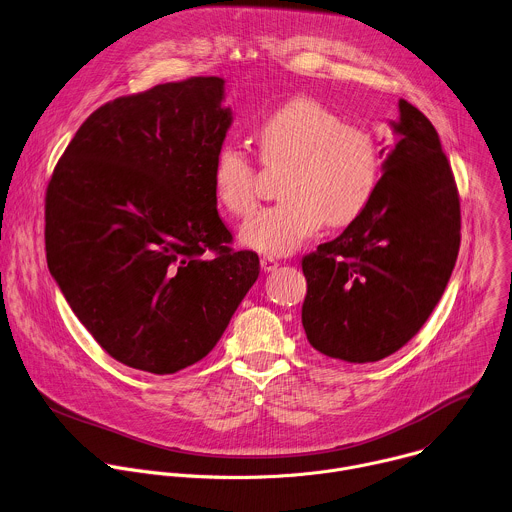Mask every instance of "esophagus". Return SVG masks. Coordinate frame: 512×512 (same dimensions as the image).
I'll list each match as a JSON object with an SVG mask.
<instances>
[{"label": "esophagus", "instance_id": "1", "mask_svg": "<svg viewBox=\"0 0 512 512\" xmlns=\"http://www.w3.org/2000/svg\"><path fill=\"white\" fill-rule=\"evenodd\" d=\"M260 266H262L264 272H272V270L278 268V260H274L272 256H262L260 258Z\"/></svg>", "mask_w": 512, "mask_h": 512}]
</instances>
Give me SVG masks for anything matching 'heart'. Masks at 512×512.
Wrapping results in <instances>:
<instances>
[{"mask_svg":"<svg viewBox=\"0 0 512 512\" xmlns=\"http://www.w3.org/2000/svg\"><path fill=\"white\" fill-rule=\"evenodd\" d=\"M252 135L262 163L268 169L284 167V199L242 226L244 246L286 256L327 222L347 226L367 208L381 173L379 149L369 131L345 125L321 102L300 96L264 115ZM212 183L230 214L244 218L256 208V165L238 145L218 149Z\"/></svg>","mask_w":512,"mask_h":512,"instance_id":"1","label":"heart"}]
</instances>
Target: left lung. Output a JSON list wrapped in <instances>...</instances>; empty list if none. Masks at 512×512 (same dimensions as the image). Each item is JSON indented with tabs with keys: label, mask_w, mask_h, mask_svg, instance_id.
<instances>
[{
	"label": "left lung",
	"mask_w": 512,
	"mask_h": 512,
	"mask_svg": "<svg viewBox=\"0 0 512 512\" xmlns=\"http://www.w3.org/2000/svg\"><path fill=\"white\" fill-rule=\"evenodd\" d=\"M373 197L345 232L302 258V327L327 357L379 361L428 321L460 250V197L440 137L399 100Z\"/></svg>",
	"instance_id": "left-lung-1"
}]
</instances>
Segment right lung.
Here are the masks:
<instances>
[{"mask_svg": "<svg viewBox=\"0 0 512 512\" xmlns=\"http://www.w3.org/2000/svg\"><path fill=\"white\" fill-rule=\"evenodd\" d=\"M230 125L224 78L157 84L96 109L54 167L48 268L94 341L133 369L206 357L260 274L216 208Z\"/></svg>", "mask_w": 512, "mask_h": 512, "instance_id": "right-lung-1", "label": "right lung"}]
</instances>
